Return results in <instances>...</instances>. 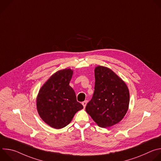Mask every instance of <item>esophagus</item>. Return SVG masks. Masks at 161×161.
<instances>
[{"mask_svg": "<svg viewBox=\"0 0 161 161\" xmlns=\"http://www.w3.org/2000/svg\"><path fill=\"white\" fill-rule=\"evenodd\" d=\"M86 103H87V101H85L82 102V104H83V106L84 108H85V106H86Z\"/></svg>", "mask_w": 161, "mask_h": 161, "instance_id": "obj_1", "label": "esophagus"}]
</instances>
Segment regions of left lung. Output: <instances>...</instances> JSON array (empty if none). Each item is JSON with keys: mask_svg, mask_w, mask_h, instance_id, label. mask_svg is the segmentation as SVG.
<instances>
[{"mask_svg": "<svg viewBox=\"0 0 161 161\" xmlns=\"http://www.w3.org/2000/svg\"><path fill=\"white\" fill-rule=\"evenodd\" d=\"M95 87L86 111L101 127L108 128L120 122L128 110L129 91L125 83L109 68L95 67Z\"/></svg>", "mask_w": 161, "mask_h": 161, "instance_id": "left-lung-1", "label": "left lung"}]
</instances>
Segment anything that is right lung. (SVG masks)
<instances>
[{
    "mask_svg": "<svg viewBox=\"0 0 161 161\" xmlns=\"http://www.w3.org/2000/svg\"><path fill=\"white\" fill-rule=\"evenodd\" d=\"M73 75L70 68L57 71L41 86L37 96L39 115L46 124L57 129L67 125L75 113L83 108L69 85Z\"/></svg>",
    "mask_w": 161,
    "mask_h": 161,
    "instance_id": "obj_1",
    "label": "right lung"
}]
</instances>
